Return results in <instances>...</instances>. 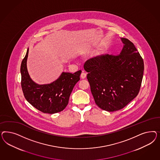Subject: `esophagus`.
Listing matches in <instances>:
<instances>
[{"instance_id":"esophagus-1","label":"esophagus","mask_w":160,"mask_h":160,"mask_svg":"<svg viewBox=\"0 0 160 160\" xmlns=\"http://www.w3.org/2000/svg\"><path fill=\"white\" fill-rule=\"evenodd\" d=\"M86 76H87V74H86V73H84V72H82V74H81V78H82V79H84V78H86Z\"/></svg>"}]
</instances>
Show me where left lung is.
<instances>
[{
  "label": "left lung",
  "mask_w": 160,
  "mask_h": 160,
  "mask_svg": "<svg viewBox=\"0 0 160 160\" xmlns=\"http://www.w3.org/2000/svg\"><path fill=\"white\" fill-rule=\"evenodd\" d=\"M120 54H104L87 60L84 68L96 104L107 112L121 110L138 95L144 62L134 44L121 38Z\"/></svg>",
  "instance_id": "obj_1"
}]
</instances>
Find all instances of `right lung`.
Here are the masks:
<instances>
[{"instance_id":"add662e5","label":"right lung","mask_w":160,"mask_h":160,"mask_svg":"<svg viewBox=\"0 0 160 160\" xmlns=\"http://www.w3.org/2000/svg\"><path fill=\"white\" fill-rule=\"evenodd\" d=\"M29 48L22 62L21 86L24 97L30 104L44 113L54 114L62 112L67 106L75 84L80 80L82 71L76 73L62 72L53 82L38 84L29 76L27 68Z\"/></svg>"}]
</instances>
